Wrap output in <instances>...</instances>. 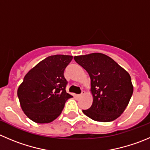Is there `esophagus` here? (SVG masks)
Wrapping results in <instances>:
<instances>
[{"label":"esophagus","instance_id":"esophagus-1","mask_svg":"<svg viewBox=\"0 0 150 150\" xmlns=\"http://www.w3.org/2000/svg\"><path fill=\"white\" fill-rule=\"evenodd\" d=\"M85 93V91H82V93H81V94H79V95H78V97H79V98L82 97V96H83Z\"/></svg>","mask_w":150,"mask_h":150}]
</instances>
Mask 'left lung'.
Segmentation results:
<instances>
[{
    "mask_svg": "<svg viewBox=\"0 0 150 150\" xmlns=\"http://www.w3.org/2000/svg\"><path fill=\"white\" fill-rule=\"evenodd\" d=\"M74 60L86 70L91 82L93 104L85 115L96 122H108L119 118L133 93L131 77L112 58L101 53L75 56Z\"/></svg>",
    "mask_w": 150,
    "mask_h": 150,
    "instance_id": "1",
    "label": "left lung"
}]
</instances>
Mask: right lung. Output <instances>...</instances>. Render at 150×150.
<instances>
[{
    "instance_id": "obj_1",
    "label": "right lung",
    "mask_w": 150,
    "mask_h": 150,
    "mask_svg": "<svg viewBox=\"0 0 150 150\" xmlns=\"http://www.w3.org/2000/svg\"><path fill=\"white\" fill-rule=\"evenodd\" d=\"M73 56L53 55L44 59L26 74L18 89L24 113L39 124L50 123L61 114L72 96L66 92L64 71Z\"/></svg>"
}]
</instances>
